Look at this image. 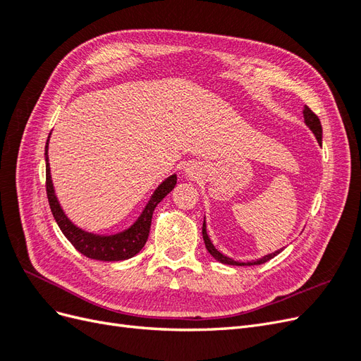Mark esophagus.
<instances>
[{
    "label": "esophagus",
    "instance_id": "34e87169",
    "mask_svg": "<svg viewBox=\"0 0 361 361\" xmlns=\"http://www.w3.org/2000/svg\"><path fill=\"white\" fill-rule=\"evenodd\" d=\"M185 173H187L190 178H195V174H199L197 167H195V166H188L187 169H185Z\"/></svg>",
    "mask_w": 361,
    "mask_h": 361
}]
</instances>
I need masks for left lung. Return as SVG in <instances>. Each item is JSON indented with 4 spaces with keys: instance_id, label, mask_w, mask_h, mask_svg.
<instances>
[{
    "instance_id": "1",
    "label": "left lung",
    "mask_w": 361,
    "mask_h": 361,
    "mask_svg": "<svg viewBox=\"0 0 361 361\" xmlns=\"http://www.w3.org/2000/svg\"><path fill=\"white\" fill-rule=\"evenodd\" d=\"M302 116H304V122H305V125H307V126H309V129H310L312 133L314 134L316 140H318V143H319V145H322V126H321V122H319L318 116H316L307 105H304ZM202 235H203V241H204L206 250L209 251V255H211L215 260L221 262V264H226V265H235V267H251V265H260V264H265V262H268L269 259L276 257L279 253H281V250H283V248H280V250L274 251V253L267 255V256H264V257L256 259V260H251V262H238V260H233L232 257H228V256L223 255L221 251H218V250L215 248V245L212 244L211 238H209V235H207V231H206V218L203 220Z\"/></svg>"
}]
</instances>
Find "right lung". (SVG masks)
Here are the masks:
<instances>
[{"instance_id": "right-lung-1", "label": "right lung", "mask_w": 361, "mask_h": 361, "mask_svg": "<svg viewBox=\"0 0 361 361\" xmlns=\"http://www.w3.org/2000/svg\"><path fill=\"white\" fill-rule=\"evenodd\" d=\"M49 137L45 146L47 194H48V202L51 206V212L54 218H56V221L63 235L69 239V243L78 250L81 255L94 260L118 262V260L130 259L135 255H138L149 238L152 215H154L155 207L174 188V185L178 182L176 173L171 174V176H169L166 180L158 185L154 194L150 195V199L145 206L143 212L140 214V216L134 221V224H130L128 228H125V231L113 233V235H99V233L87 232L84 228L78 227L69 220V216L64 214L63 207L56 195V190H54V183L51 178L49 158H48Z\"/></svg>"}]
</instances>
